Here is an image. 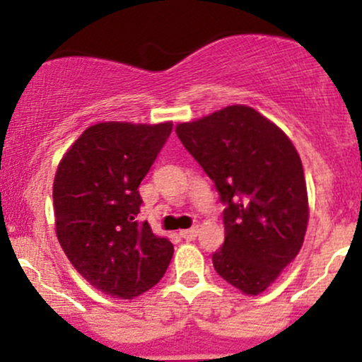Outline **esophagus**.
<instances>
[{"mask_svg": "<svg viewBox=\"0 0 362 362\" xmlns=\"http://www.w3.org/2000/svg\"><path fill=\"white\" fill-rule=\"evenodd\" d=\"M197 233H199V228L194 226V228H189V230H182L180 236L184 240H187V242H192V240H195V236H197Z\"/></svg>", "mask_w": 362, "mask_h": 362, "instance_id": "34e87169", "label": "esophagus"}]
</instances>
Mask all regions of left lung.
Wrapping results in <instances>:
<instances>
[{
  "mask_svg": "<svg viewBox=\"0 0 362 362\" xmlns=\"http://www.w3.org/2000/svg\"><path fill=\"white\" fill-rule=\"evenodd\" d=\"M187 151L214 182L224 243L216 272L243 294L264 293L301 250L310 207L301 158L291 139L247 105L177 124Z\"/></svg>",
  "mask_w": 362,
  "mask_h": 362,
  "instance_id": "obj_1",
  "label": "left lung"
}]
</instances>
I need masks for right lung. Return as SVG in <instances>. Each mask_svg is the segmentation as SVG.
I'll return each instance as SVG.
<instances>
[{"label":"right lung","mask_w":362,"mask_h":362,"mask_svg":"<svg viewBox=\"0 0 362 362\" xmlns=\"http://www.w3.org/2000/svg\"><path fill=\"white\" fill-rule=\"evenodd\" d=\"M172 122H98L57 165L52 185L56 235L73 267L95 289L132 300L151 289L173 255L136 216L138 187L167 143Z\"/></svg>","instance_id":"obj_1"}]
</instances>
